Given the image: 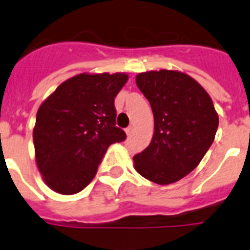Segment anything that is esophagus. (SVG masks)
<instances>
[{"instance_id": "34e87169", "label": "esophagus", "mask_w": 250, "mask_h": 250, "mask_svg": "<svg viewBox=\"0 0 250 250\" xmlns=\"http://www.w3.org/2000/svg\"><path fill=\"white\" fill-rule=\"evenodd\" d=\"M125 132H126V135H127V136L131 135V132H132V126L126 127V129H125Z\"/></svg>"}]
</instances>
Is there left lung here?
<instances>
[{
	"label": "left lung",
	"mask_w": 250,
	"mask_h": 250,
	"mask_svg": "<svg viewBox=\"0 0 250 250\" xmlns=\"http://www.w3.org/2000/svg\"><path fill=\"white\" fill-rule=\"evenodd\" d=\"M136 85L151 106L154 135L134 156L135 170L156 184L178 182L213 144L219 124L213 101L193 77L179 71L141 72Z\"/></svg>",
	"instance_id": "1"
}]
</instances>
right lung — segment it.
<instances>
[{"mask_svg":"<svg viewBox=\"0 0 250 250\" xmlns=\"http://www.w3.org/2000/svg\"><path fill=\"white\" fill-rule=\"evenodd\" d=\"M126 74H80L62 83L41 104L34 145L47 187L71 195L96 175L106 150L126 139L116 126L114 101Z\"/></svg>","mask_w":250,"mask_h":250,"instance_id":"1","label":"right lung"}]
</instances>
